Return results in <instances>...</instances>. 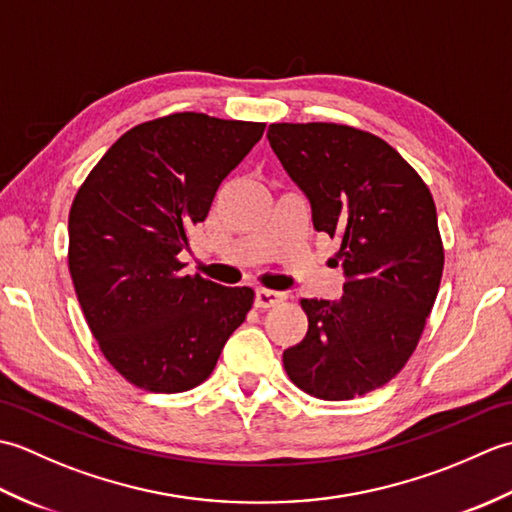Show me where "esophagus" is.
I'll return each mask as SVG.
<instances>
[{
  "instance_id": "1",
  "label": "esophagus",
  "mask_w": 512,
  "mask_h": 512,
  "mask_svg": "<svg viewBox=\"0 0 512 512\" xmlns=\"http://www.w3.org/2000/svg\"><path fill=\"white\" fill-rule=\"evenodd\" d=\"M284 299H286L284 292H275V290L259 288V290L255 292V308H262V310L273 308V306H277V303H281Z\"/></svg>"
}]
</instances>
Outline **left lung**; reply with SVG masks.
Returning <instances> with one entry per match:
<instances>
[{
	"label": "left lung",
	"instance_id": "1",
	"mask_svg": "<svg viewBox=\"0 0 512 512\" xmlns=\"http://www.w3.org/2000/svg\"><path fill=\"white\" fill-rule=\"evenodd\" d=\"M268 143L306 195L312 224L341 237L343 297L301 299L308 334L284 352L292 383L321 400L383 387L418 345L444 250L427 184L385 140L334 123H275Z\"/></svg>",
	"mask_w": 512,
	"mask_h": 512
}]
</instances>
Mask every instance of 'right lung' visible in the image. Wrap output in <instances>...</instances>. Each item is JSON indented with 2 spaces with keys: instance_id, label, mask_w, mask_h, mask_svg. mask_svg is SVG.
I'll use <instances>...</instances> for the list:
<instances>
[{
  "instance_id": "right-lung-1",
  "label": "right lung",
  "mask_w": 512,
  "mask_h": 512,
  "mask_svg": "<svg viewBox=\"0 0 512 512\" xmlns=\"http://www.w3.org/2000/svg\"><path fill=\"white\" fill-rule=\"evenodd\" d=\"M264 127L195 112L143 123L107 149L76 193V297L101 352L136 387L176 394L200 385L253 306L246 286L182 275L178 255Z\"/></svg>"
}]
</instances>
